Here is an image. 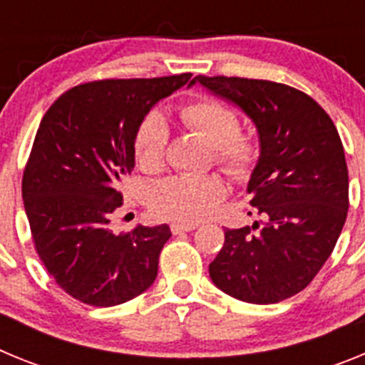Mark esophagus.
I'll return each instance as SVG.
<instances>
[{"mask_svg":"<svg viewBox=\"0 0 365 365\" xmlns=\"http://www.w3.org/2000/svg\"><path fill=\"white\" fill-rule=\"evenodd\" d=\"M197 228V225H188V222H173L172 225V232L173 234H180V232H192Z\"/></svg>","mask_w":365,"mask_h":365,"instance_id":"1","label":"esophagus"}]
</instances>
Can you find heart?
<instances>
[{"label": "heart", "mask_w": 365, "mask_h": 365, "mask_svg": "<svg viewBox=\"0 0 365 365\" xmlns=\"http://www.w3.org/2000/svg\"><path fill=\"white\" fill-rule=\"evenodd\" d=\"M180 120L214 146L215 163L235 179L254 172L259 146L252 135L240 131V115L225 102L199 96L180 108ZM170 130L159 111H150L138 122L133 137V153L144 172H160L166 160ZM227 195V185L217 175H177L155 186L151 202L155 212L170 221L199 222L214 214Z\"/></svg>", "instance_id": "obj_1"}]
</instances>
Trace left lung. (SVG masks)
<instances>
[{
	"label": "left lung",
	"mask_w": 365,
	"mask_h": 365,
	"mask_svg": "<svg viewBox=\"0 0 365 365\" xmlns=\"http://www.w3.org/2000/svg\"><path fill=\"white\" fill-rule=\"evenodd\" d=\"M195 80L252 118L261 146L247 192L263 221L225 230L210 278L241 302H283L320 272L346 222L349 177L336 125L316 100L285 83Z\"/></svg>",
	"instance_id": "8db88e82"
}]
</instances>
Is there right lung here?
<instances>
[{"instance_id": "right-lung-1", "label": "right lung", "mask_w": 365, "mask_h": 365, "mask_svg": "<svg viewBox=\"0 0 365 365\" xmlns=\"http://www.w3.org/2000/svg\"><path fill=\"white\" fill-rule=\"evenodd\" d=\"M192 73L80 83L47 109L25 164L21 195L32 241L58 287L78 302L111 307L157 278L168 225L111 230L120 182L135 168L138 122Z\"/></svg>"}]
</instances>
